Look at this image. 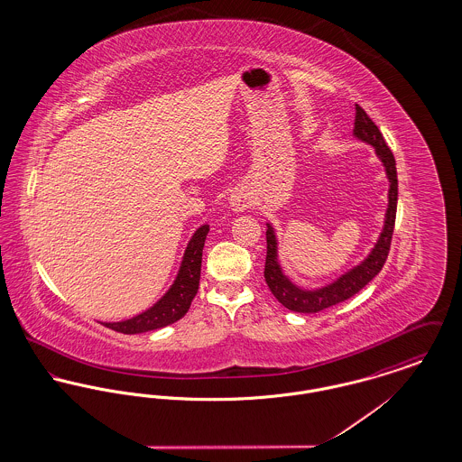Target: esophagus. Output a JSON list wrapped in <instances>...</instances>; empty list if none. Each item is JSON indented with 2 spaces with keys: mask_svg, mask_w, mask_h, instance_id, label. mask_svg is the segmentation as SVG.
I'll use <instances>...</instances> for the list:
<instances>
[{
  "mask_svg": "<svg viewBox=\"0 0 462 462\" xmlns=\"http://www.w3.org/2000/svg\"><path fill=\"white\" fill-rule=\"evenodd\" d=\"M228 200H230V208L234 211H244L249 208V198L244 192H234Z\"/></svg>",
  "mask_w": 462,
  "mask_h": 462,
  "instance_id": "1",
  "label": "esophagus"
}]
</instances>
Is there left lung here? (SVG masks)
Instances as JSON below:
<instances>
[{
    "label": "left lung",
    "mask_w": 462,
    "mask_h": 462,
    "mask_svg": "<svg viewBox=\"0 0 462 462\" xmlns=\"http://www.w3.org/2000/svg\"><path fill=\"white\" fill-rule=\"evenodd\" d=\"M355 128L353 136L367 145H373L377 159L384 166V173L390 181L388 189V208L384 213V225L383 230L374 244L371 253L356 264L339 275L330 284L317 287V289H305L294 284L282 270L279 263V242L277 234L272 223H266V262H264V281L270 287L272 294L282 303L287 310L298 313H317L326 308L334 307L360 289L367 286L374 277L381 272L383 264L388 258L392 236L395 228L396 200H398V180H396L395 157L388 149L379 128L373 123V119L365 114L360 106H355Z\"/></svg>",
    "instance_id": "1"
}]
</instances>
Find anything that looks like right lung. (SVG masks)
Returning a JSON list of instances; mask_svg holds the SVG:
<instances>
[{
  "instance_id": "right-lung-1",
  "label": "right lung",
  "mask_w": 462,
  "mask_h": 462,
  "mask_svg": "<svg viewBox=\"0 0 462 462\" xmlns=\"http://www.w3.org/2000/svg\"><path fill=\"white\" fill-rule=\"evenodd\" d=\"M209 225H200L185 247L181 263L178 268L175 281L164 292L161 300L145 311L134 315L132 319L121 322H102L106 328L123 334H140L149 330L161 329L176 320H180L190 308L194 296L198 294L200 281V263H202V247Z\"/></svg>"
}]
</instances>
